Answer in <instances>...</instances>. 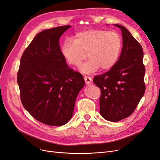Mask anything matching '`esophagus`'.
<instances>
[{
	"mask_svg": "<svg viewBox=\"0 0 160 160\" xmlns=\"http://www.w3.org/2000/svg\"><path fill=\"white\" fill-rule=\"evenodd\" d=\"M84 79H85V82L86 85H90L91 81H92V79L91 77H88V76H85L84 77Z\"/></svg>",
	"mask_w": 160,
	"mask_h": 160,
	"instance_id": "34e87169",
	"label": "esophagus"
}]
</instances>
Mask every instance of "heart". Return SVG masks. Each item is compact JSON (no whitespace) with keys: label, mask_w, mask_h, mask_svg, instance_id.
Returning <instances> with one entry per match:
<instances>
[{"label":"heart","mask_w":160,"mask_h":160,"mask_svg":"<svg viewBox=\"0 0 160 160\" xmlns=\"http://www.w3.org/2000/svg\"><path fill=\"white\" fill-rule=\"evenodd\" d=\"M123 45L122 37L115 31L90 29L77 32L73 41L66 40L61 47L65 61L72 67L79 66L87 55L89 59L79 70L85 74L111 69L118 62Z\"/></svg>","instance_id":"1"}]
</instances>
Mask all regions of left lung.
<instances>
[{
    "label": "left lung",
    "instance_id": "8db88e82",
    "mask_svg": "<svg viewBox=\"0 0 160 160\" xmlns=\"http://www.w3.org/2000/svg\"><path fill=\"white\" fill-rule=\"evenodd\" d=\"M115 26L122 30V52L112 68L96 75L93 79V83L101 89L100 114L113 122L132 115L146 91L142 47L126 28Z\"/></svg>",
    "mask_w": 160,
    "mask_h": 160
}]
</instances>
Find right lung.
I'll use <instances>...</instances> for the list:
<instances>
[{"mask_svg":"<svg viewBox=\"0 0 160 160\" xmlns=\"http://www.w3.org/2000/svg\"><path fill=\"white\" fill-rule=\"evenodd\" d=\"M70 27L38 33L23 52L17 72L23 107L46 125L61 126L69 122L85 85L83 75L69 68L61 53L59 38Z\"/></svg>","mask_w":160,"mask_h":160,"instance_id":"1","label":"right lung"}]
</instances>
